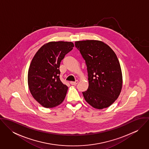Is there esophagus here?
<instances>
[{
	"label": "esophagus",
	"instance_id": "34e87169",
	"mask_svg": "<svg viewBox=\"0 0 149 149\" xmlns=\"http://www.w3.org/2000/svg\"><path fill=\"white\" fill-rule=\"evenodd\" d=\"M78 83H79V81H78V80H76V81H70V84L71 85H76Z\"/></svg>",
	"mask_w": 149,
	"mask_h": 149
}]
</instances>
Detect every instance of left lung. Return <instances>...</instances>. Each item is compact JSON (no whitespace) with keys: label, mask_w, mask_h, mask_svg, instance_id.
Returning a JSON list of instances; mask_svg holds the SVG:
<instances>
[{"label":"left lung","mask_w":149,"mask_h":149,"mask_svg":"<svg viewBox=\"0 0 149 149\" xmlns=\"http://www.w3.org/2000/svg\"><path fill=\"white\" fill-rule=\"evenodd\" d=\"M85 60L89 86L83 92L85 101L95 108L110 106L119 97L123 83L118 58L106 43L97 40L75 42Z\"/></svg>","instance_id":"8db88e82"}]
</instances>
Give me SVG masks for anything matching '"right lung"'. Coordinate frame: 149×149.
Segmentation results:
<instances>
[{
    "label": "right lung",
    "mask_w": 149,
    "mask_h": 149,
    "mask_svg": "<svg viewBox=\"0 0 149 149\" xmlns=\"http://www.w3.org/2000/svg\"><path fill=\"white\" fill-rule=\"evenodd\" d=\"M74 47L72 42H49L34 55L28 71V85L34 99L42 106L53 108L63 103L68 86L60 79V65Z\"/></svg>",
    "instance_id": "right-lung-1"
}]
</instances>
